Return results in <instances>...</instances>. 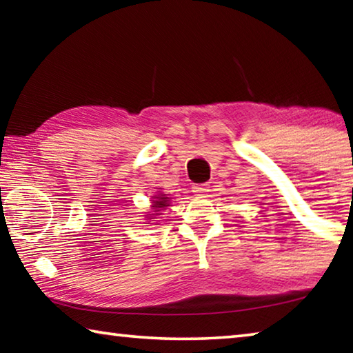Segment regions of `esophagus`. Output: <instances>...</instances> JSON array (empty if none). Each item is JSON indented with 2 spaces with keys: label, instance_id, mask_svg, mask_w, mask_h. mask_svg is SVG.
Listing matches in <instances>:
<instances>
[{
  "label": "esophagus",
  "instance_id": "esophagus-1",
  "mask_svg": "<svg viewBox=\"0 0 353 353\" xmlns=\"http://www.w3.org/2000/svg\"><path fill=\"white\" fill-rule=\"evenodd\" d=\"M208 191V185L207 183H201V185H193V193L196 196H204Z\"/></svg>",
  "mask_w": 353,
  "mask_h": 353
}]
</instances>
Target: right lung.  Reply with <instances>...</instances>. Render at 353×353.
<instances>
[{
  "label": "right lung",
  "mask_w": 353,
  "mask_h": 353,
  "mask_svg": "<svg viewBox=\"0 0 353 353\" xmlns=\"http://www.w3.org/2000/svg\"><path fill=\"white\" fill-rule=\"evenodd\" d=\"M168 205H170V198H166L163 193L155 194L154 201H152V212L154 213H151V214H154V216H159V214H162L160 212H163Z\"/></svg>",
  "instance_id": "right-lung-1"
}]
</instances>
